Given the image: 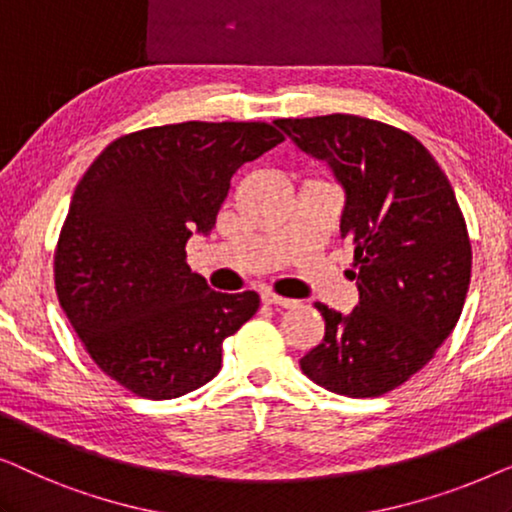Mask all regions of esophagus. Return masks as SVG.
<instances>
[{
  "mask_svg": "<svg viewBox=\"0 0 512 512\" xmlns=\"http://www.w3.org/2000/svg\"><path fill=\"white\" fill-rule=\"evenodd\" d=\"M261 298H263V303L275 305V307H296V300L282 298V296H277V293H272V291H265Z\"/></svg>",
  "mask_w": 512,
  "mask_h": 512,
  "instance_id": "34e87169",
  "label": "esophagus"
}]
</instances>
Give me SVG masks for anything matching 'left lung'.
<instances>
[{"instance_id":"obj_1","label":"left lung","mask_w":512,"mask_h":512,"mask_svg":"<svg viewBox=\"0 0 512 512\" xmlns=\"http://www.w3.org/2000/svg\"><path fill=\"white\" fill-rule=\"evenodd\" d=\"M275 125L331 167L345 191L340 237L359 265L352 312L314 303L326 335L300 368L335 394H387L433 359L464 307L471 242L450 181L415 137L387 123L331 114Z\"/></svg>"}]
</instances>
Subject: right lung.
<instances>
[{
	"instance_id": "right-lung-1",
	"label": "right lung",
	"mask_w": 512,
	"mask_h": 512,
	"mask_svg": "<svg viewBox=\"0 0 512 512\" xmlns=\"http://www.w3.org/2000/svg\"><path fill=\"white\" fill-rule=\"evenodd\" d=\"M284 142L268 123L188 121L116 139L76 186L55 291L83 347L132 394L167 401L221 370V345L256 291L219 293L186 265L244 163Z\"/></svg>"
}]
</instances>
